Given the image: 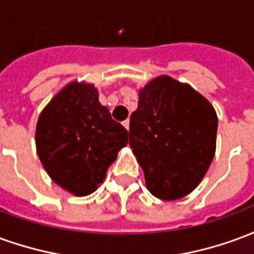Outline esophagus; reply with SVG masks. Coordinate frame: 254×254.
Here are the masks:
<instances>
[{"label": "esophagus", "instance_id": "1", "mask_svg": "<svg viewBox=\"0 0 254 254\" xmlns=\"http://www.w3.org/2000/svg\"><path fill=\"white\" fill-rule=\"evenodd\" d=\"M122 125H124V127H127V130H129V120H127V121H124V122H122Z\"/></svg>", "mask_w": 254, "mask_h": 254}]
</instances>
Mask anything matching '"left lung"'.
Instances as JSON below:
<instances>
[{"label":"left lung","instance_id":"1","mask_svg":"<svg viewBox=\"0 0 254 254\" xmlns=\"http://www.w3.org/2000/svg\"><path fill=\"white\" fill-rule=\"evenodd\" d=\"M216 130V111L189 84L169 76L151 80L138 92L129 127L147 189L162 200L189 194L215 156Z\"/></svg>","mask_w":254,"mask_h":254}]
</instances>
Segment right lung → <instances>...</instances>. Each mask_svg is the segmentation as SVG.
<instances>
[{"label":"right lung","instance_id":"1","mask_svg":"<svg viewBox=\"0 0 254 254\" xmlns=\"http://www.w3.org/2000/svg\"><path fill=\"white\" fill-rule=\"evenodd\" d=\"M127 134L100 105L92 84L73 81L41 113L36 152L57 185L74 196H87L103 182L118 151L127 144Z\"/></svg>","mask_w":254,"mask_h":254}]
</instances>
